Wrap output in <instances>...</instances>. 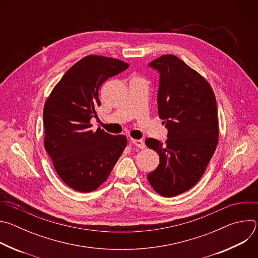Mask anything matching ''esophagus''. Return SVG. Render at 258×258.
Returning a JSON list of instances; mask_svg holds the SVG:
<instances>
[{"label":"esophagus","instance_id":"1","mask_svg":"<svg viewBox=\"0 0 258 258\" xmlns=\"http://www.w3.org/2000/svg\"><path fill=\"white\" fill-rule=\"evenodd\" d=\"M132 144H134L135 146H137L138 148H140V149H144L145 147H146V145H145V143H144V141H142V140H138V139H132Z\"/></svg>","mask_w":258,"mask_h":258}]
</instances>
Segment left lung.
I'll return each instance as SVG.
<instances>
[{
	"mask_svg": "<svg viewBox=\"0 0 258 258\" xmlns=\"http://www.w3.org/2000/svg\"><path fill=\"white\" fill-rule=\"evenodd\" d=\"M149 66L160 73L158 113L168 134L164 144L145 142L160 161L147 178L159 195L174 197L196 185L216 149V100L209 83L176 56L162 55Z\"/></svg>",
	"mask_w": 258,
	"mask_h": 258,
	"instance_id": "1",
	"label": "left lung"
}]
</instances>
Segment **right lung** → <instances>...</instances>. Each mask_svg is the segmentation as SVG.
<instances>
[{
	"mask_svg": "<svg viewBox=\"0 0 258 258\" xmlns=\"http://www.w3.org/2000/svg\"><path fill=\"white\" fill-rule=\"evenodd\" d=\"M127 67L111 57H84L66 71L45 103V149L59 177L78 192L98 189L126 147L125 136L93 131L91 119L101 106L102 84Z\"/></svg>",
	"mask_w": 258,
	"mask_h": 258,
	"instance_id": "add662e5",
	"label": "right lung"
}]
</instances>
